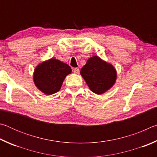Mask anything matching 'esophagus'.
I'll return each mask as SVG.
<instances>
[{"label": "esophagus", "mask_w": 157, "mask_h": 157, "mask_svg": "<svg viewBox=\"0 0 157 157\" xmlns=\"http://www.w3.org/2000/svg\"><path fill=\"white\" fill-rule=\"evenodd\" d=\"M73 73L75 74H78L79 73V69L78 68H75L73 69Z\"/></svg>", "instance_id": "34e87169"}]
</instances>
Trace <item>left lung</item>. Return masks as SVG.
<instances>
[{
	"label": "left lung",
	"instance_id": "left-lung-1",
	"mask_svg": "<svg viewBox=\"0 0 157 157\" xmlns=\"http://www.w3.org/2000/svg\"><path fill=\"white\" fill-rule=\"evenodd\" d=\"M80 74L90 90L98 95L110 89L117 78L113 66L98 56L91 57L87 60L81 69Z\"/></svg>",
	"mask_w": 157,
	"mask_h": 157
}]
</instances>
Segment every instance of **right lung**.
<instances>
[{
	"instance_id": "right-lung-1",
	"label": "right lung",
	"mask_w": 157,
	"mask_h": 157,
	"mask_svg": "<svg viewBox=\"0 0 157 157\" xmlns=\"http://www.w3.org/2000/svg\"><path fill=\"white\" fill-rule=\"evenodd\" d=\"M67 63L51 58L36 66L33 79L35 86L46 95H52L60 90L66 75L71 73Z\"/></svg>"
}]
</instances>
